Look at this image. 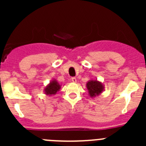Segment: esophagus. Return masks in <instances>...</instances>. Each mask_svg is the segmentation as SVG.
<instances>
[{"label": "esophagus", "mask_w": 146, "mask_h": 146, "mask_svg": "<svg viewBox=\"0 0 146 146\" xmlns=\"http://www.w3.org/2000/svg\"><path fill=\"white\" fill-rule=\"evenodd\" d=\"M71 81L73 82H76V81H77V80H76V78L73 77V78H71Z\"/></svg>", "instance_id": "obj_1"}]
</instances>
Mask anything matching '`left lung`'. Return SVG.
<instances>
[{"label":"left lung","mask_w":146,"mask_h":146,"mask_svg":"<svg viewBox=\"0 0 146 146\" xmlns=\"http://www.w3.org/2000/svg\"><path fill=\"white\" fill-rule=\"evenodd\" d=\"M86 87L88 90V95L92 98L99 96L104 90V86L102 82L93 79L90 80L87 82Z\"/></svg>","instance_id":"obj_1"}]
</instances>
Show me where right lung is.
I'll return each mask as SVG.
<instances>
[{"label":"right lung","instance_id":"right-lung-1","mask_svg":"<svg viewBox=\"0 0 146 146\" xmlns=\"http://www.w3.org/2000/svg\"><path fill=\"white\" fill-rule=\"evenodd\" d=\"M61 85L58 83V81L56 79H53L45 87L44 89V92L45 95H48V96H53L61 90Z\"/></svg>","mask_w":146,"mask_h":146}]
</instances>
